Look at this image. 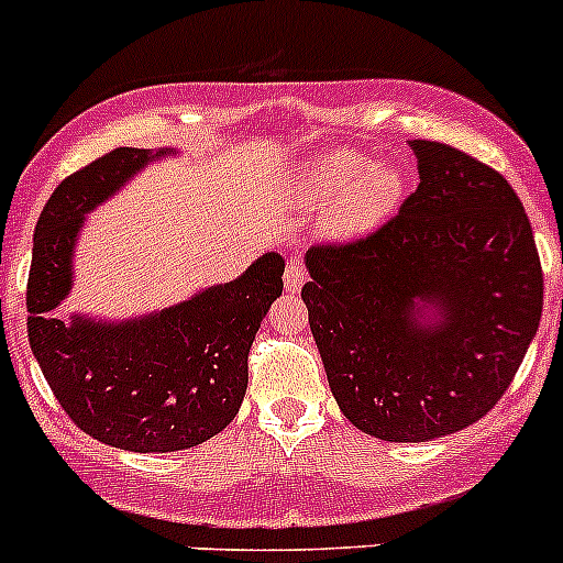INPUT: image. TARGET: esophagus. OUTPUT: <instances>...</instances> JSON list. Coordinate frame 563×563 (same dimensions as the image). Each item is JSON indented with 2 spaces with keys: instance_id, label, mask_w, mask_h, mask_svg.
<instances>
[{
  "instance_id": "esophagus-1",
  "label": "esophagus",
  "mask_w": 563,
  "mask_h": 563,
  "mask_svg": "<svg viewBox=\"0 0 563 563\" xmlns=\"http://www.w3.org/2000/svg\"><path fill=\"white\" fill-rule=\"evenodd\" d=\"M302 283H305L302 264H299L297 258H291L286 266V275H283V286H286L288 294H297L299 288H302Z\"/></svg>"
}]
</instances>
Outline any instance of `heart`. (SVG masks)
I'll use <instances>...</instances> for the list:
<instances>
[{
    "instance_id": "obj_1",
    "label": "heart",
    "mask_w": 563,
    "mask_h": 563,
    "mask_svg": "<svg viewBox=\"0 0 563 563\" xmlns=\"http://www.w3.org/2000/svg\"><path fill=\"white\" fill-rule=\"evenodd\" d=\"M404 173L390 162H368L357 151H327L305 162L291 200L308 211L327 209L321 231L330 239H360L398 209Z\"/></svg>"
}]
</instances>
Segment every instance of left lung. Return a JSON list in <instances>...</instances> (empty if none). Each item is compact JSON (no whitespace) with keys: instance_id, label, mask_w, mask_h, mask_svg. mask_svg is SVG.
Segmentation results:
<instances>
[{"instance_id":"obj_1","label":"left lung","mask_w":563,"mask_h":563,"mask_svg":"<svg viewBox=\"0 0 563 563\" xmlns=\"http://www.w3.org/2000/svg\"><path fill=\"white\" fill-rule=\"evenodd\" d=\"M409 148L420 184L401 211L371 236L305 253L302 299L332 396L387 443L484 418L542 319V264L509 181L451 145ZM427 309L439 319L420 322Z\"/></svg>"}]
</instances>
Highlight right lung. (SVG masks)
Instances as JSON below:
<instances>
[{
	"mask_svg": "<svg viewBox=\"0 0 563 563\" xmlns=\"http://www.w3.org/2000/svg\"><path fill=\"white\" fill-rule=\"evenodd\" d=\"M173 148H114L65 178L43 206L26 283L30 346L76 427L112 449L167 454L195 449L236 418L247 354L283 294L286 261L264 253L231 283L134 319H63L85 217Z\"/></svg>",
	"mask_w": 563,
	"mask_h": 563,
	"instance_id": "add662e5",
	"label": "right lung"
}]
</instances>
